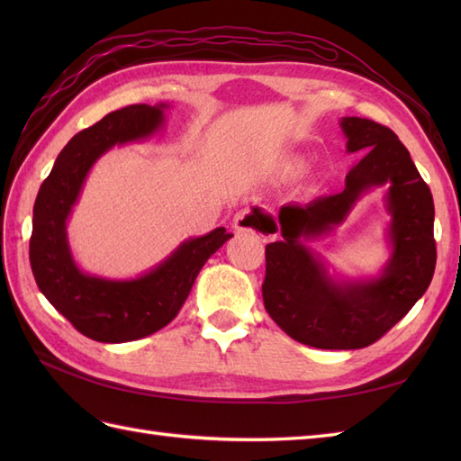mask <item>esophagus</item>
Listing matches in <instances>:
<instances>
[{
    "mask_svg": "<svg viewBox=\"0 0 461 461\" xmlns=\"http://www.w3.org/2000/svg\"><path fill=\"white\" fill-rule=\"evenodd\" d=\"M258 218L253 215L249 210H241L236 215H233V231L241 236V233H258V236H263V233L256 228Z\"/></svg>",
    "mask_w": 461,
    "mask_h": 461,
    "instance_id": "34e87169",
    "label": "esophagus"
}]
</instances>
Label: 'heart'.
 I'll return each mask as SVG.
<instances>
[{"mask_svg": "<svg viewBox=\"0 0 461 461\" xmlns=\"http://www.w3.org/2000/svg\"><path fill=\"white\" fill-rule=\"evenodd\" d=\"M301 170H303L301 160H287L281 164V174L285 176V178H293V176H297Z\"/></svg>", "mask_w": 461, "mask_h": 461, "instance_id": "heart-1", "label": "heart"}]
</instances>
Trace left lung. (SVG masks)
I'll use <instances>...</instances> for the list:
<instances>
[{"instance_id":"1","label":"left lung","mask_w":461,"mask_h":461,"mask_svg":"<svg viewBox=\"0 0 461 461\" xmlns=\"http://www.w3.org/2000/svg\"><path fill=\"white\" fill-rule=\"evenodd\" d=\"M347 152L362 158L347 174L345 190L309 203H285L279 220L259 208L266 246L263 305L269 317L303 345L330 350L365 348L393 329L424 295L436 269L434 200L398 136L375 121L342 116ZM384 185L391 215V256L376 276L330 273L308 241L330 235L362 194ZM259 230V231H261Z\"/></svg>"}]
</instances>
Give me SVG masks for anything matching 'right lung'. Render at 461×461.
<instances>
[{
    "label": "right lung",
    "instance_id": "obj_1",
    "mask_svg": "<svg viewBox=\"0 0 461 461\" xmlns=\"http://www.w3.org/2000/svg\"><path fill=\"white\" fill-rule=\"evenodd\" d=\"M168 109L166 103L131 104L75 134L37 194L29 241L35 283L47 301L93 340H139L168 325L188 299L203 263L233 238L225 228H215L205 236L184 240L158 266L131 279L91 276L75 261L67 221L95 162L114 146L158 134Z\"/></svg>",
    "mask_w": 461,
    "mask_h": 461
}]
</instances>
